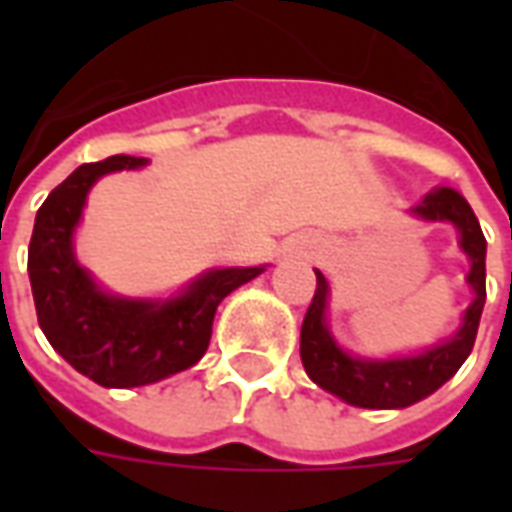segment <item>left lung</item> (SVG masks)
I'll return each instance as SVG.
<instances>
[{"instance_id": "obj_1", "label": "left lung", "mask_w": 512, "mask_h": 512, "mask_svg": "<svg viewBox=\"0 0 512 512\" xmlns=\"http://www.w3.org/2000/svg\"><path fill=\"white\" fill-rule=\"evenodd\" d=\"M414 216L425 222H450L461 233V249L472 260L466 282L472 285L474 301L463 312V323L447 343H439L417 356H395V359H362L345 354L334 343L326 326V301L329 282L315 268V296L304 323H301V362L307 376L315 384L332 392L345 403L359 408H406L422 397L433 395L441 384H447L458 367L472 354L480 315L485 304V235L477 216L455 189H433L411 208Z\"/></svg>"}]
</instances>
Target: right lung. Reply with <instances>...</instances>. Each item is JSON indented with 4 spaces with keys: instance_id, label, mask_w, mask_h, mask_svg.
Returning a JSON list of instances; mask_svg holds the SVG:
<instances>
[{
    "instance_id": "1",
    "label": "right lung",
    "mask_w": 512,
    "mask_h": 512,
    "mask_svg": "<svg viewBox=\"0 0 512 512\" xmlns=\"http://www.w3.org/2000/svg\"><path fill=\"white\" fill-rule=\"evenodd\" d=\"M145 164L147 158L109 156L73 169L40 205L29 241L27 271L40 329L68 365L109 389L156 384L197 365L224 296L266 271L213 268L167 301L123 299L98 288L73 255L87 191L106 172Z\"/></svg>"
}]
</instances>
